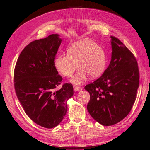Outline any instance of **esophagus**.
I'll list each match as a JSON object with an SVG mask.
<instances>
[{
    "instance_id": "obj_1",
    "label": "esophagus",
    "mask_w": 150,
    "mask_h": 150,
    "mask_svg": "<svg viewBox=\"0 0 150 150\" xmlns=\"http://www.w3.org/2000/svg\"><path fill=\"white\" fill-rule=\"evenodd\" d=\"M73 88H74V90L76 91H78L82 90V88L79 87V86H74Z\"/></svg>"
}]
</instances>
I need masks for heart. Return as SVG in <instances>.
<instances>
[{
	"label": "heart",
	"mask_w": 150,
	"mask_h": 150,
	"mask_svg": "<svg viewBox=\"0 0 150 150\" xmlns=\"http://www.w3.org/2000/svg\"><path fill=\"white\" fill-rule=\"evenodd\" d=\"M79 68L76 74L71 80L76 84H81L87 79L96 78L100 76L106 66V55L99 45L87 39H81L71 44L67 54L58 55L54 66L58 72L65 77H71Z\"/></svg>",
	"instance_id": "obj_1"
}]
</instances>
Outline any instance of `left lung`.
I'll return each mask as SVG.
<instances>
[{
  "label": "left lung",
  "instance_id": "1",
  "mask_svg": "<svg viewBox=\"0 0 150 150\" xmlns=\"http://www.w3.org/2000/svg\"><path fill=\"white\" fill-rule=\"evenodd\" d=\"M111 39L110 65L100 78L84 87L90 94L88 112L103 126L116 124L129 114L139 87L135 57L118 39L114 36Z\"/></svg>",
  "mask_w": 150,
  "mask_h": 150
}]
</instances>
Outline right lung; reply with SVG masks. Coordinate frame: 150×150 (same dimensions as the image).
Returning a JSON list of instances; mask_svg holds the SVG:
<instances>
[{"mask_svg":"<svg viewBox=\"0 0 150 150\" xmlns=\"http://www.w3.org/2000/svg\"><path fill=\"white\" fill-rule=\"evenodd\" d=\"M62 42L58 34L29 44L21 52L14 69V87L25 112L35 123L52 128L64 118L66 102L74 94L71 84L56 89L62 78L54 60Z\"/></svg>","mask_w":150,"mask_h":150,"instance_id":"right-lung-1","label":"right lung"}]
</instances>
